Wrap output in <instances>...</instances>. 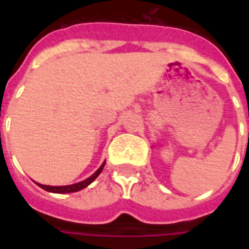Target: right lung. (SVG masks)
Wrapping results in <instances>:
<instances>
[{"mask_svg":"<svg viewBox=\"0 0 249 249\" xmlns=\"http://www.w3.org/2000/svg\"><path fill=\"white\" fill-rule=\"evenodd\" d=\"M103 166H105V163L99 166V169L95 172V173L91 176V177L86 178L85 181L79 182V183H75V185H70V186H46V185H41V183H37L40 186L41 189L46 190V191H50V193H56V194H67V193H76V191H80V190L85 189L86 186L90 185L91 182L95 179V178L101 174V172L103 170Z\"/></svg>","mask_w":249,"mask_h":249,"instance_id":"add662e5","label":"right lung"}]
</instances>
